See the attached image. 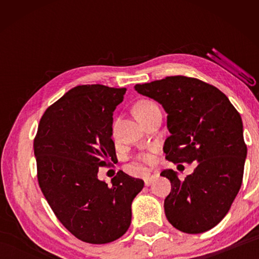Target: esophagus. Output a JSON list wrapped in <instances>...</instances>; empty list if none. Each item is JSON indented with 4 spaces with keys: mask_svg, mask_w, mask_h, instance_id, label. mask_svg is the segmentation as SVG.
Listing matches in <instances>:
<instances>
[{
    "mask_svg": "<svg viewBox=\"0 0 259 259\" xmlns=\"http://www.w3.org/2000/svg\"><path fill=\"white\" fill-rule=\"evenodd\" d=\"M155 178H156V175L155 174H148V175H146V176L144 177V182H145V185L146 186H150L151 184L154 182Z\"/></svg>",
    "mask_w": 259,
    "mask_h": 259,
    "instance_id": "1",
    "label": "esophagus"
}]
</instances>
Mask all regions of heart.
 <instances>
[{
  "label": "heart",
  "mask_w": 259,
  "mask_h": 259,
  "mask_svg": "<svg viewBox=\"0 0 259 259\" xmlns=\"http://www.w3.org/2000/svg\"><path fill=\"white\" fill-rule=\"evenodd\" d=\"M154 105L156 104L154 102H152V100H140L139 103L136 104V106L134 108L136 117L139 116L140 114H143L144 112H146L148 108L154 106ZM113 129H114V125H113ZM138 160L140 162H143V163H151L153 161V156L151 154H142L138 156Z\"/></svg>",
  "instance_id": "1"
}]
</instances>
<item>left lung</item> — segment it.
I'll list each match as a JSON object with an SVG mask.
<instances>
[{
    "label": "left lung",
    "instance_id": "8db88e82",
    "mask_svg": "<svg viewBox=\"0 0 259 259\" xmlns=\"http://www.w3.org/2000/svg\"><path fill=\"white\" fill-rule=\"evenodd\" d=\"M135 89L168 113L165 159L175 164L199 162L185 181L171 169L161 172L171 183L164 200L166 219L188 234L212 229L229 212L242 184L247 145L240 113L225 94L199 78L166 76Z\"/></svg>",
    "mask_w": 259,
    "mask_h": 259
}]
</instances>
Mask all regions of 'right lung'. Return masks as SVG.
<instances>
[{"label":"right lung","instance_id":"obj_1","mask_svg":"<svg viewBox=\"0 0 259 259\" xmlns=\"http://www.w3.org/2000/svg\"><path fill=\"white\" fill-rule=\"evenodd\" d=\"M125 88H73L47 108L34 138L37 181L58 221L78 240L103 244L129 229L131 203L144 182L119 170L112 185L98 169L116 159L113 112Z\"/></svg>","mask_w":259,"mask_h":259}]
</instances>
